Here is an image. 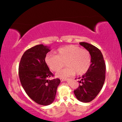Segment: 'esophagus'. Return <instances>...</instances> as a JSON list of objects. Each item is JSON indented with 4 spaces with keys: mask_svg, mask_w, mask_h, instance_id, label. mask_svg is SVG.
<instances>
[{
    "mask_svg": "<svg viewBox=\"0 0 122 122\" xmlns=\"http://www.w3.org/2000/svg\"><path fill=\"white\" fill-rule=\"evenodd\" d=\"M60 80H61V81H67L68 79H66V78H61Z\"/></svg>",
    "mask_w": 122,
    "mask_h": 122,
    "instance_id": "esophagus-1",
    "label": "esophagus"
}]
</instances>
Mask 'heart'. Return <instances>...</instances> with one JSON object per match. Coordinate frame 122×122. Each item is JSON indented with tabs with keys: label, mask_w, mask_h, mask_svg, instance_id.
Returning <instances> with one entry per match:
<instances>
[{
	"label": "heart",
	"mask_w": 122,
	"mask_h": 122,
	"mask_svg": "<svg viewBox=\"0 0 122 122\" xmlns=\"http://www.w3.org/2000/svg\"><path fill=\"white\" fill-rule=\"evenodd\" d=\"M56 54L50 53L46 56L45 61L50 69L58 71L65 62L66 67L56 74L57 77L66 78L75 74L81 76L88 71L91 64V54L86 49L75 45H68L60 48Z\"/></svg>",
	"instance_id": "1"
}]
</instances>
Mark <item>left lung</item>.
Masks as SVG:
<instances>
[{
    "instance_id": "obj_1",
    "label": "left lung",
    "mask_w": 122,
    "mask_h": 122,
    "mask_svg": "<svg viewBox=\"0 0 122 122\" xmlns=\"http://www.w3.org/2000/svg\"><path fill=\"white\" fill-rule=\"evenodd\" d=\"M79 44L91 53V64L86 74L81 76V81H79L81 85L74 93L78 100L88 103L93 101L101 91L106 78V66L103 55L98 48L86 42Z\"/></svg>"
}]
</instances>
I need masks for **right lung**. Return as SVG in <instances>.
<instances>
[{
    "label": "right lung",
    "instance_id": "add662e5",
    "mask_svg": "<svg viewBox=\"0 0 122 122\" xmlns=\"http://www.w3.org/2000/svg\"><path fill=\"white\" fill-rule=\"evenodd\" d=\"M49 47L39 44L25 51L19 65V76L23 88L28 96L38 104H51L54 101L61 83L58 78L49 80L53 73L46 64L45 58Z\"/></svg>",
    "mask_w": 122,
    "mask_h": 122
}]
</instances>
